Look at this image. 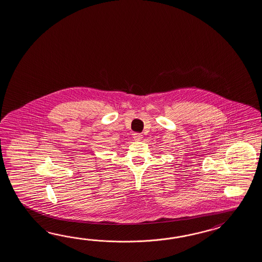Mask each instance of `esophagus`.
Instances as JSON below:
<instances>
[{
  "mask_svg": "<svg viewBox=\"0 0 262 262\" xmlns=\"http://www.w3.org/2000/svg\"><path fill=\"white\" fill-rule=\"evenodd\" d=\"M134 140H137V141L142 140V135L140 134V133H135Z\"/></svg>",
  "mask_w": 262,
  "mask_h": 262,
  "instance_id": "esophagus-1",
  "label": "esophagus"
}]
</instances>
